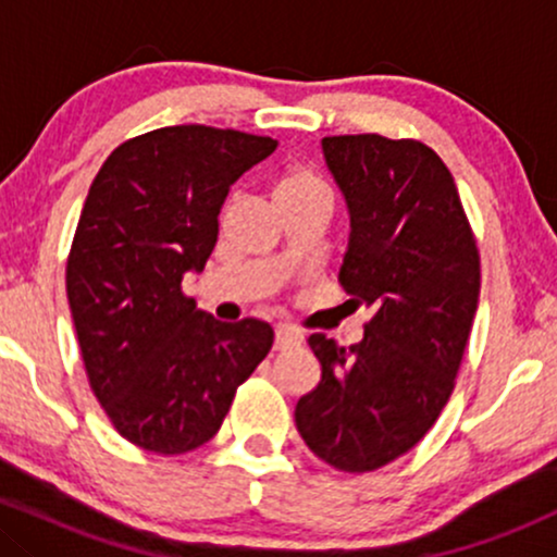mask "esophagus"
I'll list each match as a JSON object with an SVG mask.
<instances>
[{"mask_svg": "<svg viewBox=\"0 0 557 557\" xmlns=\"http://www.w3.org/2000/svg\"><path fill=\"white\" fill-rule=\"evenodd\" d=\"M300 343V332L298 330H293V327H277L274 330V348L277 350H287V348H293V345H298Z\"/></svg>", "mask_w": 557, "mask_h": 557, "instance_id": "34e87169", "label": "esophagus"}]
</instances>
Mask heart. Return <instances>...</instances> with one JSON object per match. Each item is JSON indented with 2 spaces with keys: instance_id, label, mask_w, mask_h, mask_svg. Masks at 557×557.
<instances>
[{
  "instance_id": "heart-1",
  "label": "heart",
  "mask_w": 557,
  "mask_h": 557,
  "mask_svg": "<svg viewBox=\"0 0 557 557\" xmlns=\"http://www.w3.org/2000/svg\"><path fill=\"white\" fill-rule=\"evenodd\" d=\"M274 203L277 207H296V203H332L330 183L317 170L306 164H290L274 181Z\"/></svg>"
}]
</instances>
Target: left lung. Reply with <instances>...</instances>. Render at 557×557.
Listing matches in <instances>:
<instances>
[{"mask_svg":"<svg viewBox=\"0 0 557 557\" xmlns=\"http://www.w3.org/2000/svg\"><path fill=\"white\" fill-rule=\"evenodd\" d=\"M350 214L345 293L372 306L363 341L309 337L322 380L296 426L332 469H382L432 430L456 387L479 304V251L450 170L430 146L376 133L322 138Z\"/></svg>","mask_w":557,"mask_h":557,"instance_id":"left-lung-1","label":"left lung"}]
</instances>
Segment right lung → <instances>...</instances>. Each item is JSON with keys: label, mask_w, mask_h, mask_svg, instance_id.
Masks as SVG:
<instances>
[{"label": "right lung", "mask_w": 557, "mask_h": 557, "mask_svg": "<svg viewBox=\"0 0 557 557\" xmlns=\"http://www.w3.org/2000/svg\"><path fill=\"white\" fill-rule=\"evenodd\" d=\"M274 149L240 131L159 127L120 144L88 188L67 257L70 311L96 400L144 450L209 443L270 354V324L220 322L181 285L212 257L230 185Z\"/></svg>", "instance_id": "add662e5"}]
</instances>
